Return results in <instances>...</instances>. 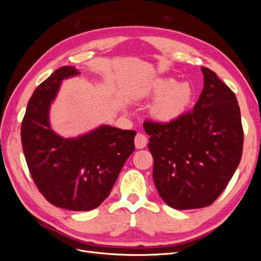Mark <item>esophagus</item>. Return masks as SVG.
Instances as JSON below:
<instances>
[{
    "instance_id": "34e87169",
    "label": "esophagus",
    "mask_w": 261,
    "mask_h": 261,
    "mask_svg": "<svg viewBox=\"0 0 261 261\" xmlns=\"http://www.w3.org/2000/svg\"><path fill=\"white\" fill-rule=\"evenodd\" d=\"M147 143H148V139L146 135H144V134H137L135 137V146L137 149L145 148L147 146Z\"/></svg>"
}]
</instances>
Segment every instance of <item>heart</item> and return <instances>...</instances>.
I'll list each match as a JSON object with an SVG mask.
<instances>
[{"instance_id":"heart-1","label":"heart","mask_w":261,"mask_h":261,"mask_svg":"<svg viewBox=\"0 0 261 261\" xmlns=\"http://www.w3.org/2000/svg\"><path fill=\"white\" fill-rule=\"evenodd\" d=\"M147 96L158 98L151 107V115L160 122H172L183 115L192 105L195 91L189 83L173 78H161L147 90Z\"/></svg>"}]
</instances>
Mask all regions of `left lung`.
I'll list each match as a JSON object with an SVG mask.
<instances>
[{"mask_svg":"<svg viewBox=\"0 0 261 261\" xmlns=\"http://www.w3.org/2000/svg\"><path fill=\"white\" fill-rule=\"evenodd\" d=\"M203 89L194 109L169 123L144 122L153 156L152 176L168 206H210L238 169L244 143L235 93L215 72L201 67Z\"/></svg>","mask_w":261,"mask_h":261,"instance_id":"obj_1","label":"left lung"}]
</instances>
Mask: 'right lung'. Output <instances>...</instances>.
<instances>
[{"instance_id":"add662e5","label":"right lung","mask_w":261,"mask_h":261,"mask_svg":"<svg viewBox=\"0 0 261 261\" xmlns=\"http://www.w3.org/2000/svg\"><path fill=\"white\" fill-rule=\"evenodd\" d=\"M62 66L31 96L20 135L23 154L36 186L53 206L89 211L110 195L124 163L135 150V130L101 125L77 138H63L49 122L51 102L63 80L78 75Z\"/></svg>"}]
</instances>
